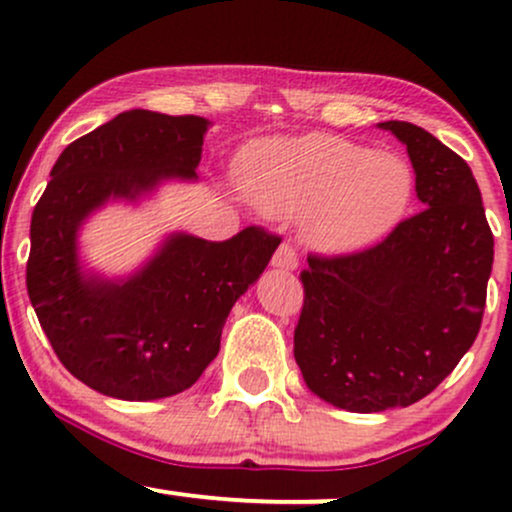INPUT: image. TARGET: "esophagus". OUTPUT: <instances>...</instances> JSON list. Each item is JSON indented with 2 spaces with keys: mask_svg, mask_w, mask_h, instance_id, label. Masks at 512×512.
<instances>
[{
  "mask_svg": "<svg viewBox=\"0 0 512 512\" xmlns=\"http://www.w3.org/2000/svg\"><path fill=\"white\" fill-rule=\"evenodd\" d=\"M272 267L281 269V272H293V269H298L296 250H293L289 243H281L272 257Z\"/></svg>",
  "mask_w": 512,
  "mask_h": 512,
  "instance_id": "esophagus-1",
  "label": "esophagus"
}]
</instances>
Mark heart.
Returning a JSON list of instances; mask_svg holds the SVG:
<instances>
[{
  "instance_id": "1",
  "label": "heart",
  "mask_w": 512,
  "mask_h": 512,
  "mask_svg": "<svg viewBox=\"0 0 512 512\" xmlns=\"http://www.w3.org/2000/svg\"><path fill=\"white\" fill-rule=\"evenodd\" d=\"M245 197L276 219L303 214V238L327 255L366 250L402 221L414 173L402 156L332 137H272L240 158Z\"/></svg>"
}]
</instances>
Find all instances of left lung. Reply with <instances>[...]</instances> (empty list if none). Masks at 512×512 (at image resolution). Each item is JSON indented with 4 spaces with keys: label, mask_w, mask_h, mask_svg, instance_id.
<instances>
[{
    "label": "left lung",
    "mask_w": 512,
    "mask_h": 512,
    "mask_svg": "<svg viewBox=\"0 0 512 512\" xmlns=\"http://www.w3.org/2000/svg\"><path fill=\"white\" fill-rule=\"evenodd\" d=\"M407 146L419 214L383 243L308 257L293 356L305 385L337 409L373 414L424 399L477 339L493 236L472 170L411 122H380Z\"/></svg>",
    "instance_id": "obj_1"
}]
</instances>
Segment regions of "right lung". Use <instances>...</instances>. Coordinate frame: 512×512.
<instances>
[{"label": "right lung", "mask_w": 512, "mask_h": 512, "mask_svg": "<svg viewBox=\"0 0 512 512\" xmlns=\"http://www.w3.org/2000/svg\"><path fill=\"white\" fill-rule=\"evenodd\" d=\"M209 127L197 115L120 113L62 151L35 204L28 298L62 366L101 395L151 402L195 385L231 308L279 248L250 226L223 243L173 231L125 276L81 260V228L96 211L197 182Z\"/></svg>", "instance_id": "right-lung-1"}]
</instances>
